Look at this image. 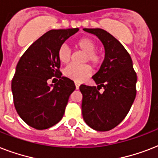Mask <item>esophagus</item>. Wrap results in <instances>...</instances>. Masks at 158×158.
<instances>
[{
	"label": "esophagus",
	"instance_id": "34e87169",
	"mask_svg": "<svg viewBox=\"0 0 158 158\" xmlns=\"http://www.w3.org/2000/svg\"><path fill=\"white\" fill-rule=\"evenodd\" d=\"M74 84H75V87H76V89H79V86H80V84H79V82H77V81L74 82Z\"/></svg>",
	"mask_w": 158,
	"mask_h": 158
}]
</instances>
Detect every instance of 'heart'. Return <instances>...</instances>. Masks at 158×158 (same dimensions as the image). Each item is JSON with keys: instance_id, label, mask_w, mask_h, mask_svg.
Listing matches in <instances>:
<instances>
[{"instance_id": "1", "label": "heart", "mask_w": 158, "mask_h": 158, "mask_svg": "<svg viewBox=\"0 0 158 158\" xmlns=\"http://www.w3.org/2000/svg\"><path fill=\"white\" fill-rule=\"evenodd\" d=\"M73 46L78 50L84 53L83 62H89L94 68H98L103 61V55L97 49V43L89 37H82L73 42ZM57 59L62 64L69 63L71 58V53L66 46H61L56 52ZM92 69L88 64L75 65L70 64L64 70V75L75 81H82L91 74Z\"/></svg>"}]
</instances>
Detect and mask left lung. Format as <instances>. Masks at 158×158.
<instances>
[{
    "label": "left lung",
    "mask_w": 158,
    "mask_h": 158,
    "mask_svg": "<svg viewBox=\"0 0 158 158\" xmlns=\"http://www.w3.org/2000/svg\"><path fill=\"white\" fill-rule=\"evenodd\" d=\"M103 43L105 59L93 76L98 87L81 84L82 113L84 121L98 131H108L125 117L136 97L137 74L132 59L124 46L102 28H84ZM103 87V93L99 90Z\"/></svg>",
    "instance_id": "1"
}]
</instances>
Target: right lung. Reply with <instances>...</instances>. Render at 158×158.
I'll list each match as a JSON object with an SVG mask.
<instances>
[{"instance_id": "right-lung-1", "label": "right lung", "mask_w": 158, "mask_h": 158, "mask_svg": "<svg viewBox=\"0 0 158 158\" xmlns=\"http://www.w3.org/2000/svg\"><path fill=\"white\" fill-rule=\"evenodd\" d=\"M78 31L79 28L48 31L25 51L17 64L11 83L15 107L22 120L36 130L48 129L61 120L75 89L73 80L61 76L56 52ZM52 77L59 79L53 88L47 84Z\"/></svg>"}]
</instances>
